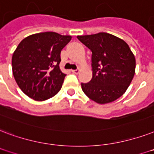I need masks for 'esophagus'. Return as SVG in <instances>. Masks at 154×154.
<instances>
[{
  "label": "esophagus",
  "instance_id": "1",
  "mask_svg": "<svg viewBox=\"0 0 154 154\" xmlns=\"http://www.w3.org/2000/svg\"><path fill=\"white\" fill-rule=\"evenodd\" d=\"M71 71H72L74 74H79V71H80V70H79V69H76V70H71Z\"/></svg>",
  "mask_w": 154,
  "mask_h": 154
}]
</instances>
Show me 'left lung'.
Returning a JSON list of instances; mask_svg holds the SVG:
<instances>
[{
    "label": "left lung",
    "mask_w": 154,
    "mask_h": 154,
    "mask_svg": "<svg viewBox=\"0 0 154 154\" xmlns=\"http://www.w3.org/2000/svg\"><path fill=\"white\" fill-rule=\"evenodd\" d=\"M77 38L92 53V79L89 83H81L83 92L101 104L117 100L125 92L135 74V57L128 45L108 33Z\"/></svg>",
    "instance_id": "8db88e82"
}]
</instances>
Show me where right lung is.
I'll return each mask as SVG.
<instances>
[{"instance_id":"add662e5","label":"right lung","mask_w":154,"mask_h":154,"mask_svg":"<svg viewBox=\"0 0 154 154\" xmlns=\"http://www.w3.org/2000/svg\"><path fill=\"white\" fill-rule=\"evenodd\" d=\"M71 36L55 32L39 33L24 38L12 58L14 79L21 90L34 100L55 96L66 75L59 68L61 51Z\"/></svg>"}]
</instances>
